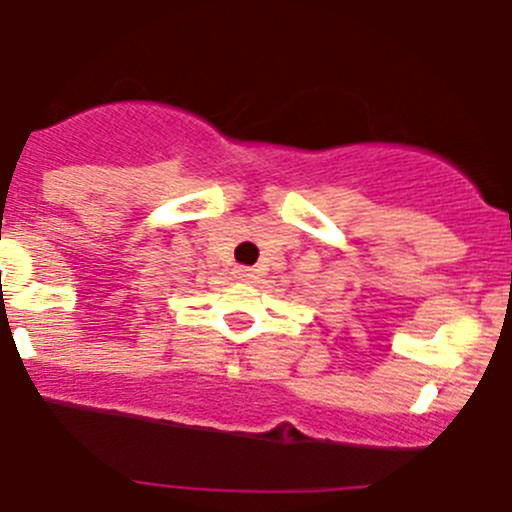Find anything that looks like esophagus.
I'll return each mask as SVG.
<instances>
[{
  "instance_id": "obj_1",
  "label": "esophagus",
  "mask_w": 512,
  "mask_h": 512,
  "mask_svg": "<svg viewBox=\"0 0 512 512\" xmlns=\"http://www.w3.org/2000/svg\"><path fill=\"white\" fill-rule=\"evenodd\" d=\"M235 277L241 279V282H251V279H256V271H253L251 266H238V269H235Z\"/></svg>"
}]
</instances>
